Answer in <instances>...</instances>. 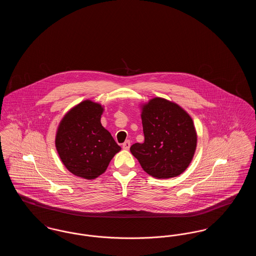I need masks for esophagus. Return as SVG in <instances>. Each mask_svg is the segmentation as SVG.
Instances as JSON below:
<instances>
[{
    "mask_svg": "<svg viewBox=\"0 0 256 256\" xmlns=\"http://www.w3.org/2000/svg\"><path fill=\"white\" fill-rule=\"evenodd\" d=\"M130 141H126L124 144H122V148L124 150H130Z\"/></svg>",
    "mask_w": 256,
    "mask_h": 256,
    "instance_id": "1",
    "label": "esophagus"
}]
</instances>
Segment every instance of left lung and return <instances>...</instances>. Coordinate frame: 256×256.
Returning a JSON list of instances; mask_svg holds the SVG:
<instances>
[{
    "label": "left lung",
    "mask_w": 256,
    "mask_h": 256,
    "mask_svg": "<svg viewBox=\"0 0 256 256\" xmlns=\"http://www.w3.org/2000/svg\"><path fill=\"white\" fill-rule=\"evenodd\" d=\"M144 143H135L130 152L143 170L156 178L182 174L195 154L198 135L193 119L178 104L156 97L140 104Z\"/></svg>",
    "instance_id": "left-lung-1"
}]
</instances>
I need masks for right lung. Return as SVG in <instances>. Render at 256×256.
<instances>
[{
    "mask_svg": "<svg viewBox=\"0 0 256 256\" xmlns=\"http://www.w3.org/2000/svg\"><path fill=\"white\" fill-rule=\"evenodd\" d=\"M104 106L91 100L74 106L61 119L56 148L66 169L78 178L94 180L104 174L121 150L100 122Z\"/></svg>",
    "mask_w": 256,
    "mask_h": 256,
    "instance_id": "obj_1",
    "label": "right lung"
}]
</instances>
